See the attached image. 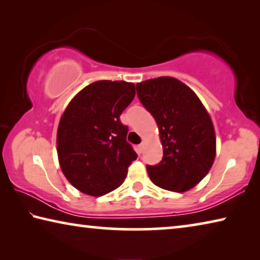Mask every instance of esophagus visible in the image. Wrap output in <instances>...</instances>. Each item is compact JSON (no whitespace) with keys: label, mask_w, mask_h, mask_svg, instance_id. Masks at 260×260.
<instances>
[{"label":"esophagus","mask_w":260,"mask_h":260,"mask_svg":"<svg viewBox=\"0 0 260 260\" xmlns=\"http://www.w3.org/2000/svg\"><path fill=\"white\" fill-rule=\"evenodd\" d=\"M144 148H146V143H144V142H142L141 144H139V146H138V150H139V152H140V153H142V152L144 151Z\"/></svg>","instance_id":"obj_1"}]
</instances>
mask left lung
<instances>
[{
  "label": "left lung",
  "instance_id": "obj_1",
  "mask_svg": "<svg viewBox=\"0 0 260 260\" xmlns=\"http://www.w3.org/2000/svg\"><path fill=\"white\" fill-rule=\"evenodd\" d=\"M140 102L159 129L162 158L147 165L151 181L183 192L203 180L215 157V133L210 114L197 95L178 79L159 77L136 83Z\"/></svg>",
  "mask_w": 260,
  "mask_h": 260
}]
</instances>
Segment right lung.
Instances as JSON below:
<instances>
[{"label":"right lung","mask_w":260,"mask_h":260,"mask_svg":"<svg viewBox=\"0 0 260 260\" xmlns=\"http://www.w3.org/2000/svg\"><path fill=\"white\" fill-rule=\"evenodd\" d=\"M135 96L132 82L95 81L74 96L60 118L57 155L69 182L90 196H103L124 180L136 152L127 142L120 114Z\"/></svg>","instance_id":"add662e5"}]
</instances>
